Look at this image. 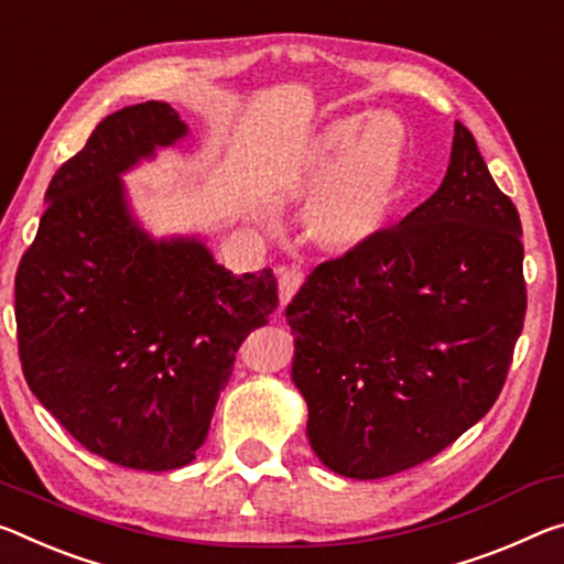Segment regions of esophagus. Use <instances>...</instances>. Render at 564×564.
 I'll return each mask as SVG.
<instances>
[{"label":"esophagus","mask_w":564,"mask_h":564,"mask_svg":"<svg viewBox=\"0 0 564 564\" xmlns=\"http://www.w3.org/2000/svg\"><path fill=\"white\" fill-rule=\"evenodd\" d=\"M303 283V273L299 268H289V271L281 273L279 279V299H281V306H289L291 299L296 296V291L301 289Z\"/></svg>","instance_id":"esophagus-1"}]
</instances>
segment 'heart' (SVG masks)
<instances>
[{
	"instance_id": "heart-1",
	"label": "heart",
	"mask_w": 564,
	"mask_h": 564,
	"mask_svg": "<svg viewBox=\"0 0 564 564\" xmlns=\"http://www.w3.org/2000/svg\"><path fill=\"white\" fill-rule=\"evenodd\" d=\"M406 158L409 130L394 112L326 124L314 145L318 183L303 208L311 236L328 248H356L377 236L399 200Z\"/></svg>"
}]
</instances>
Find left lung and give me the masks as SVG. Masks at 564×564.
<instances>
[{"label":"left lung","instance_id":"8db88e82","mask_svg":"<svg viewBox=\"0 0 564 564\" xmlns=\"http://www.w3.org/2000/svg\"><path fill=\"white\" fill-rule=\"evenodd\" d=\"M522 226L454 122L446 175L391 230L321 263L285 308L291 379L326 469L381 479L475 426L524 326Z\"/></svg>","mask_w":564,"mask_h":564}]
</instances>
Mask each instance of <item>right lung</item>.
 <instances>
[{
	"instance_id": "add662e5",
	"label": "right lung",
	"mask_w": 564,
	"mask_h": 564,
	"mask_svg": "<svg viewBox=\"0 0 564 564\" xmlns=\"http://www.w3.org/2000/svg\"><path fill=\"white\" fill-rule=\"evenodd\" d=\"M191 138L167 102L107 115L52 177L14 281L32 394L85 449L142 471L195 459L238 346L279 306L271 271L236 275L132 208L122 177Z\"/></svg>"
}]
</instances>
